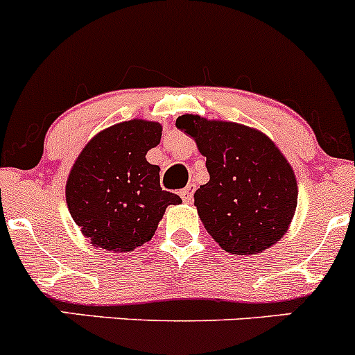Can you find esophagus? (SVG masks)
Returning a JSON list of instances; mask_svg holds the SVG:
<instances>
[{"label": "esophagus", "mask_w": 355, "mask_h": 355, "mask_svg": "<svg viewBox=\"0 0 355 355\" xmlns=\"http://www.w3.org/2000/svg\"><path fill=\"white\" fill-rule=\"evenodd\" d=\"M192 191H194V185H187V187L185 189H182L180 191V198H182V200H184V202H191L192 200Z\"/></svg>", "instance_id": "obj_1"}]
</instances>
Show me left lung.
<instances>
[{"instance_id":"obj_1","label":"left lung","mask_w":355,"mask_h":355,"mask_svg":"<svg viewBox=\"0 0 355 355\" xmlns=\"http://www.w3.org/2000/svg\"><path fill=\"white\" fill-rule=\"evenodd\" d=\"M177 128L191 135L206 157L209 182L194 206L221 249L252 256L287 234L297 207L295 173L278 146L261 130L185 113Z\"/></svg>"}]
</instances>
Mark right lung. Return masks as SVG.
Masks as SVG:
<instances>
[{
    "instance_id": "right-lung-1",
    "label": "right lung",
    "mask_w": 355,
    "mask_h": 355,
    "mask_svg": "<svg viewBox=\"0 0 355 355\" xmlns=\"http://www.w3.org/2000/svg\"><path fill=\"white\" fill-rule=\"evenodd\" d=\"M157 121L111 125L85 144L68 173L67 206L98 249L132 252L155 235L168 206L182 199L159 187V166L146 159L161 141Z\"/></svg>"
}]
</instances>
